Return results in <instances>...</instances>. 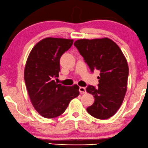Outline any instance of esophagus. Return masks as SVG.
<instances>
[{
  "instance_id": "obj_1",
  "label": "esophagus",
  "mask_w": 148,
  "mask_h": 148,
  "mask_svg": "<svg viewBox=\"0 0 148 148\" xmlns=\"http://www.w3.org/2000/svg\"><path fill=\"white\" fill-rule=\"evenodd\" d=\"M79 91H80V92L81 94H82V93H86V88H84V87H82L80 86V88H79Z\"/></svg>"
}]
</instances>
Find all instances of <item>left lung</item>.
Masks as SVG:
<instances>
[{
	"instance_id": "obj_1",
	"label": "left lung",
	"mask_w": 148,
	"mask_h": 148,
	"mask_svg": "<svg viewBox=\"0 0 148 148\" xmlns=\"http://www.w3.org/2000/svg\"><path fill=\"white\" fill-rule=\"evenodd\" d=\"M74 45L92 72L100 71L98 88L88 85L87 92L95 102L87 112L99 119H107L116 113L127 91L129 68L119 47L111 39H81Z\"/></svg>"
}]
</instances>
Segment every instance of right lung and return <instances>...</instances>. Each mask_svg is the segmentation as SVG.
<instances>
[{"mask_svg":"<svg viewBox=\"0 0 148 148\" xmlns=\"http://www.w3.org/2000/svg\"><path fill=\"white\" fill-rule=\"evenodd\" d=\"M73 39L47 37L32 49L25 67L24 78L33 107L45 118L61 115L70 102L79 95V86L56 82L60 60L72 45Z\"/></svg>","mask_w":148,"mask_h":148,"instance_id":"right-lung-1","label":"right lung"}]
</instances>
